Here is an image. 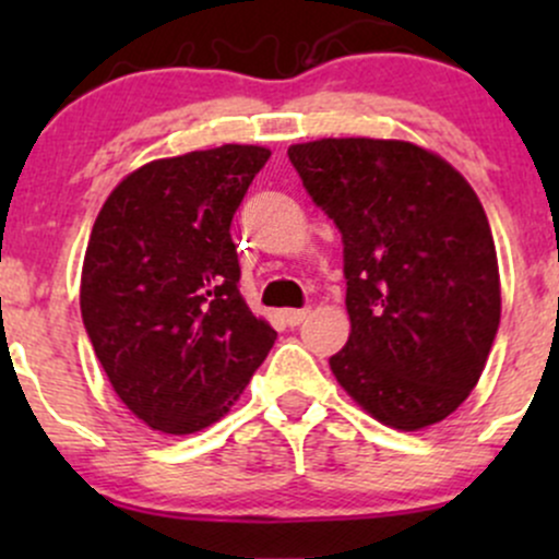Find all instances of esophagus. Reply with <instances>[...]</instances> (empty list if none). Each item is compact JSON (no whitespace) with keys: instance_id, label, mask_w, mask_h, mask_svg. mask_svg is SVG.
Listing matches in <instances>:
<instances>
[{"instance_id":"obj_1","label":"esophagus","mask_w":559,"mask_h":559,"mask_svg":"<svg viewBox=\"0 0 559 559\" xmlns=\"http://www.w3.org/2000/svg\"><path fill=\"white\" fill-rule=\"evenodd\" d=\"M307 316H310V310H284L281 312V320H284L288 329H294V325H299Z\"/></svg>"}]
</instances>
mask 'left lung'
<instances>
[{"label":"left lung","mask_w":559,"mask_h":559,"mask_svg":"<svg viewBox=\"0 0 559 559\" xmlns=\"http://www.w3.org/2000/svg\"><path fill=\"white\" fill-rule=\"evenodd\" d=\"M288 159L342 230L352 333L333 376L383 426L444 420L476 389L502 316L476 191L409 141L320 139Z\"/></svg>","instance_id":"obj_1"}]
</instances>
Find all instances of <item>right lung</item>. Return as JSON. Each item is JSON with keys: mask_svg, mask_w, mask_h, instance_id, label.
<instances>
[{"mask_svg": "<svg viewBox=\"0 0 559 559\" xmlns=\"http://www.w3.org/2000/svg\"><path fill=\"white\" fill-rule=\"evenodd\" d=\"M271 157L223 144L141 165L92 228L81 316L115 394L163 433L213 426L275 342L239 292L230 221Z\"/></svg>", "mask_w": 559, "mask_h": 559, "instance_id": "right-lung-1", "label": "right lung"}]
</instances>
